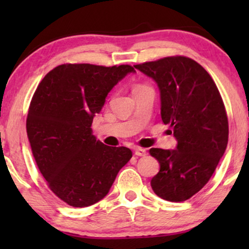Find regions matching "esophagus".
I'll return each instance as SVG.
<instances>
[{
  "label": "esophagus",
  "mask_w": 249,
  "mask_h": 249,
  "mask_svg": "<svg viewBox=\"0 0 249 249\" xmlns=\"http://www.w3.org/2000/svg\"><path fill=\"white\" fill-rule=\"evenodd\" d=\"M135 154L137 156H145L146 155V151L144 148H141V147H137L135 148Z\"/></svg>",
  "instance_id": "1"
}]
</instances>
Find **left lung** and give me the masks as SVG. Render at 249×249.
<instances>
[{"mask_svg": "<svg viewBox=\"0 0 249 249\" xmlns=\"http://www.w3.org/2000/svg\"><path fill=\"white\" fill-rule=\"evenodd\" d=\"M134 67L158 84L162 121L178 142L175 149H149L160 163L152 189L169 202H183L206 185L226 152L229 124L223 101L209 72L189 57Z\"/></svg>", "mask_w": 249, "mask_h": 249, "instance_id": "1", "label": "left lung"}]
</instances>
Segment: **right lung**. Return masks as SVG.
Listing matches in <instances>:
<instances>
[{"mask_svg": "<svg viewBox=\"0 0 249 249\" xmlns=\"http://www.w3.org/2000/svg\"><path fill=\"white\" fill-rule=\"evenodd\" d=\"M131 72L128 64H61L34 94L26 124L33 155L51 190L70 206L103 199L131 159L130 149L104 145L90 128L107 94Z\"/></svg>", "mask_w": 249, "mask_h": 249, "instance_id": "right-lung-1", "label": "right lung"}]
</instances>
